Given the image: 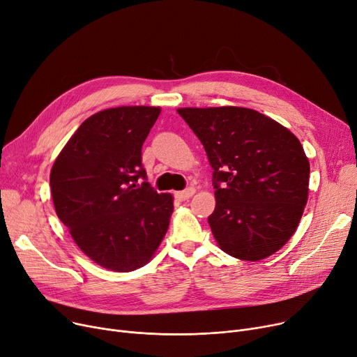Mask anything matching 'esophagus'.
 <instances>
[{
	"instance_id": "1",
	"label": "esophagus",
	"mask_w": 357,
	"mask_h": 357,
	"mask_svg": "<svg viewBox=\"0 0 357 357\" xmlns=\"http://www.w3.org/2000/svg\"><path fill=\"white\" fill-rule=\"evenodd\" d=\"M195 188L193 187H187L185 190H181V192H176V197L178 200H187L188 197H192L195 195Z\"/></svg>"
}]
</instances>
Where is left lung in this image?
Segmentation results:
<instances>
[{"mask_svg": "<svg viewBox=\"0 0 357 357\" xmlns=\"http://www.w3.org/2000/svg\"><path fill=\"white\" fill-rule=\"evenodd\" d=\"M213 169L216 207L208 216L223 252L259 261L281 249L308 197L310 164L289 130L254 109L181 108Z\"/></svg>", "mask_w": 357, "mask_h": 357, "instance_id": "obj_1", "label": "left lung"}]
</instances>
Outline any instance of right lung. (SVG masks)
Masks as SVG:
<instances>
[{
    "instance_id": "right-lung-1",
    "label": "right lung",
    "mask_w": 357,
    "mask_h": 357,
    "mask_svg": "<svg viewBox=\"0 0 357 357\" xmlns=\"http://www.w3.org/2000/svg\"><path fill=\"white\" fill-rule=\"evenodd\" d=\"M161 109L119 107L83 122L50 173L56 213L98 265L118 272L141 268L161 243L173 196L146 181L141 150Z\"/></svg>"
}]
</instances>
